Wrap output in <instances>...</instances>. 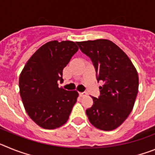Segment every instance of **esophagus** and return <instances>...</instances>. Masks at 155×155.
Returning a JSON list of instances; mask_svg holds the SVG:
<instances>
[{
    "label": "esophagus",
    "mask_w": 155,
    "mask_h": 155,
    "mask_svg": "<svg viewBox=\"0 0 155 155\" xmlns=\"http://www.w3.org/2000/svg\"><path fill=\"white\" fill-rule=\"evenodd\" d=\"M79 94H80L81 97H84L87 95V92H85V91H84V92H80Z\"/></svg>",
    "instance_id": "obj_1"
}]
</instances>
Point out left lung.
Instances as JSON below:
<instances>
[{
	"instance_id": "1",
	"label": "left lung",
	"mask_w": 155,
	"mask_h": 155,
	"mask_svg": "<svg viewBox=\"0 0 155 155\" xmlns=\"http://www.w3.org/2000/svg\"><path fill=\"white\" fill-rule=\"evenodd\" d=\"M91 58L100 86L99 98L92 97L93 105L86 110L90 123L105 131L120 127L134 108L139 87L136 68L128 56L112 41L96 39L77 42Z\"/></svg>"
}]
</instances>
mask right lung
I'll return each mask as SVG.
<instances>
[{"instance_id":"right-lung-1","label":"right lung","mask_w":155,"mask_h":155,"mask_svg":"<svg viewBox=\"0 0 155 155\" xmlns=\"http://www.w3.org/2000/svg\"><path fill=\"white\" fill-rule=\"evenodd\" d=\"M78 46L72 41H50L37 50L19 77L20 95L26 113L38 126L47 130L67 123L78 92L59 87L63 70Z\"/></svg>"}]
</instances>
